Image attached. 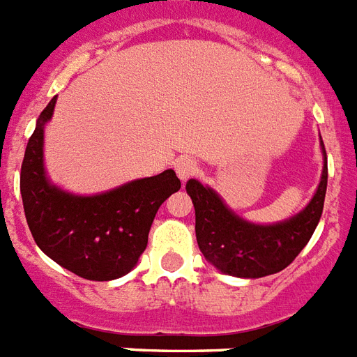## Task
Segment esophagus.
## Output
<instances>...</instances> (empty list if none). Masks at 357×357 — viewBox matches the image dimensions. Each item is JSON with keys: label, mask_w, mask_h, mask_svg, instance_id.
<instances>
[{"label": "esophagus", "mask_w": 357, "mask_h": 357, "mask_svg": "<svg viewBox=\"0 0 357 357\" xmlns=\"http://www.w3.org/2000/svg\"><path fill=\"white\" fill-rule=\"evenodd\" d=\"M174 170H176V174L179 176V179H188L190 176L196 174L198 163L190 158H179L176 159V163H174Z\"/></svg>", "instance_id": "1"}]
</instances>
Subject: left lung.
Here are the masks:
<instances>
[{"label":"left lung","mask_w":357,"mask_h":357,"mask_svg":"<svg viewBox=\"0 0 357 357\" xmlns=\"http://www.w3.org/2000/svg\"><path fill=\"white\" fill-rule=\"evenodd\" d=\"M317 192L303 213L282 224L255 225L229 211L213 188L188 179L187 192L196 211V240L214 268L234 277L259 279L282 271L308 244L323 214L328 183L326 150Z\"/></svg>","instance_id":"1"}]
</instances>
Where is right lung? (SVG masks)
Instances as JSON below:
<instances>
[{
	"label": "right lung",
	"instance_id": "obj_1",
	"mask_svg": "<svg viewBox=\"0 0 357 357\" xmlns=\"http://www.w3.org/2000/svg\"><path fill=\"white\" fill-rule=\"evenodd\" d=\"M45 106L29 139L20 174L23 208L34 242L62 268L88 280H113L137 264L149 244L158 208L181 181L174 170L135 179L97 196H73L53 187L43 172Z\"/></svg>",
	"mask_w": 357,
	"mask_h": 357
}]
</instances>
